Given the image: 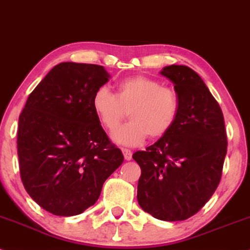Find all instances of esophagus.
<instances>
[{
  "instance_id": "34e87169",
  "label": "esophagus",
  "mask_w": 250,
  "mask_h": 250,
  "mask_svg": "<svg viewBox=\"0 0 250 250\" xmlns=\"http://www.w3.org/2000/svg\"><path fill=\"white\" fill-rule=\"evenodd\" d=\"M122 152H123V156H125V161H130V159L133 158V152H131L129 149H122Z\"/></svg>"
}]
</instances>
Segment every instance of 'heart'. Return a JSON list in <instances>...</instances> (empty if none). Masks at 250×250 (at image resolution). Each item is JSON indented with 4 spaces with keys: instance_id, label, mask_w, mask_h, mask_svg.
<instances>
[{
    "instance_id": "heart-1",
    "label": "heart",
    "mask_w": 250,
    "mask_h": 250,
    "mask_svg": "<svg viewBox=\"0 0 250 250\" xmlns=\"http://www.w3.org/2000/svg\"><path fill=\"white\" fill-rule=\"evenodd\" d=\"M92 107L107 130L118 126L126 112L131 121L112 134L120 146H136L146 137L161 138L176 122L179 98L171 87L146 76H133L122 80L114 95L107 87H100L93 95Z\"/></svg>"
}]
</instances>
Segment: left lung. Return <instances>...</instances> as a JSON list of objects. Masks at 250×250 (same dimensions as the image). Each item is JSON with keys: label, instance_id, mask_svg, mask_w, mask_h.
Masks as SVG:
<instances>
[{"label": "left lung", "instance_id": "1", "mask_svg": "<svg viewBox=\"0 0 250 250\" xmlns=\"http://www.w3.org/2000/svg\"><path fill=\"white\" fill-rule=\"evenodd\" d=\"M179 112L170 131L133 158L141 167L137 200L143 211L164 221H182L199 212L221 179L227 135L221 108L197 72L165 66Z\"/></svg>", "mask_w": 250, "mask_h": 250}]
</instances>
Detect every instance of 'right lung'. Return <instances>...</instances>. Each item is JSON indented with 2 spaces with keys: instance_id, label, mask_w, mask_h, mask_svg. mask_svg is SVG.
<instances>
[{
  "instance_id": "add662e5",
  "label": "right lung",
  "mask_w": 250,
  "mask_h": 250,
  "mask_svg": "<svg viewBox=\"0 0 250 250\" xmlns=\"http://www.w3.org/2000/svg\"><path fill=\"white\" fill-rule=\"evenodd\" d=\"M104 66L60 62L26 100L19 119L21 179L30 197L59 216L83 213L123 163L92 107L109 80Z\"/></svg>"
}]
</instances>
